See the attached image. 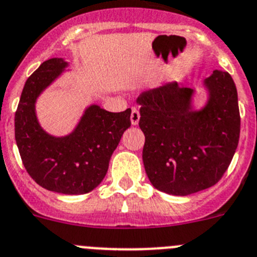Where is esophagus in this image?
I'll use <instances>...</instances> for the list:
<instances>
[{
    "mask_svg": "<svg viewBox=\"0 0 257 257\" xmlns=\"http://www.w3.org/2000/svg\"><path fill=\"white\" fill-rule=\"evenodd\" d=\"M130 119H131V123H133L134 126H136V124L139 123V119H140V113H139V110L136 109V108H133V110H131Z\"/></svg>",
    "mask_w": 257,
    "mask_h": 257,
    "instance_id": "1",
    "label": "esophagus"
}]
</instances>
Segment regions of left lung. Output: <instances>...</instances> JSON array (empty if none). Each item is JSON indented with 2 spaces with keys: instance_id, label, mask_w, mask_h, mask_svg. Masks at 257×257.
<instances>
[{
  "instance_id": "1",
  "label": "left lung",
  "mask_w": 257,
  "mask_h": 257,
  "mask_svg": "<svg viewBox=\"0 0 257 257\" xmlns=\"http://www.w3.org/2000/svg\"><path fill=\"white\" fill-rule=\"evenodd\" d=\"M202 86L208 99L200 109L194 108L196 89L176 81L138 98L145 172L152 185L166 194L187 196L211 187L236 153L241 118L232 76L214 70Z\"/></svg>"
}]
</instances>
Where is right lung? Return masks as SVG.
Here are the masks:
<instances>
[{
	"mask_svg": "<svg viewBox=\"0 0 257 257\" xmlns=\"http://www.w3.org/2000/svg\"><path fill=\"white\" fill-rule=\"evenodd\" d=\"M67 66L63 58H51L28 77L15 113V140L25 169L38 185L58 194L81 195L104 178L113 152L131 126V109L113 113L90 104L69 135L47 133L38 121L35 103Z\"/></svg>",
	"mask_w": 257,
	"mask_h": 257,
	"instance_id": "obj_1",
	"label": "right lung"
}]
</instances>
